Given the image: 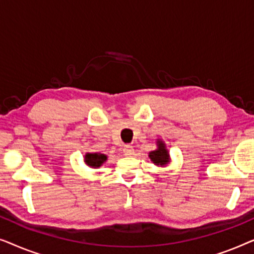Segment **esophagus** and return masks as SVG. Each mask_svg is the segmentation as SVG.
<instances>
[{
  "instance_id": "1",
  "label": "esophagus",
  "mask_w": 254,
  "mask_h": 254,
  "mask_svg": "<svg viewBox=\"0 0 254 254\" xmlns=\"http://www.w3.org/2000/svg\"><path fill=\"white\" fill-rule=\"evenodd\" d=\"M124 154L126 155V156H131L134 154V149H133V147H131V145H129V144H126L124 147Z\"/></svg>"
}]
</instances>
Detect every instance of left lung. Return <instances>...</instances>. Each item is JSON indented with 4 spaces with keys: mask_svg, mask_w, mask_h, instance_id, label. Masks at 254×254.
Listing matches in <instances>:
<instances>
[{
    "mask_svg": "<svg viewBox=\"0 0 254 254\" xmlns=\"http://www.w3.org/2000/svg\"><path fill=\"white\" fill-rule=\"evenodd\" d=\"M149 158L155 165L165 166L170 163V155L168 149L165 147V143L161 140L157 141V149L154 151L149 152Z\"/></svg>",
    "mask_w": 254,
    "mask_h": 254,
    "instance_id": "left-lung-1",
    "label": "left lung"
}]
</instances>
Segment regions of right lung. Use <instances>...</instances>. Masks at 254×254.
Wrapping results in <instances>:
<instances>
[{
	"instance_id": "obj_1",
	"label": "right lung",
	"mask_w": 254,
	"mask_h": 254,
	"mask_svg": "<svg viewBox=\"0 0 254 254\" xmlns=\"http://www.w3.org/2000/svg\"><path fill=\"white\" fill-rule=\"evenodd\" d=\"M106 159L107 156L100 154V152H88L84 156L85 164L93 169H98L99 166H102L106 162Z\"/></svg>"
}]
</instances>
